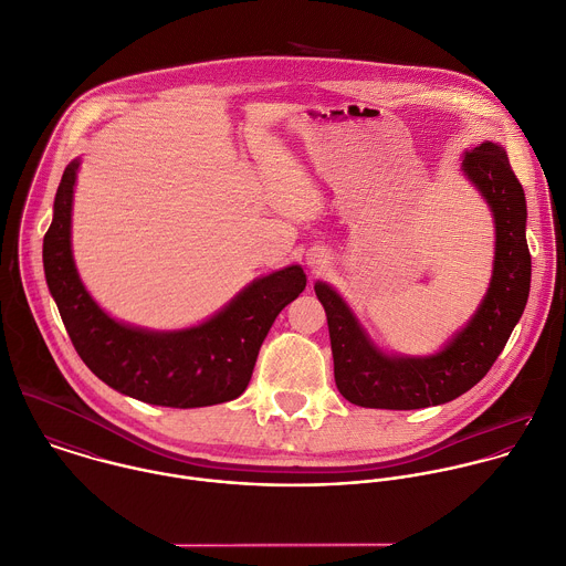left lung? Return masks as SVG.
<instances>
[{"label": "left lung", "mask_w": 566, "mask_h": 566, "mask_svg": "<svg viewBox=\"0 0 566 566\" xmlns=\"http://www.w3.org/2000/svg\"><path fill=\"white\" fill-rule=\"evenodd\" d=\"M465 178L488 202L494 229V269L472 319L434 355L410 357L379 348L348 302L326 282H315L328 319L335 384L361 408L419 410L448 403L474 388L503 353L523 317L532 286L527 247V200L507 151L494 140L463 154Z\"/></svg>", "instance_id": "left-lung-1"}]
</instances>
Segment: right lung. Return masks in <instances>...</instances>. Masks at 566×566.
Returning a JSON list of instances; mask_svg holds the SVG:
<instances>
[{"label": "right lung", "instance_id": "obj_1", "mask_svg": "<svg viewBox=\"0 0 566 566\" xmlns=\"http://www.w3.org/2000/svg\"><path fill=\"white\" fill-rule=\"evenodd\" d=\"M81 158L59 182L43 238V271L83 364L116 392L151 406L202 408L238 399L280 311L306 289L300 264L253 280L209 319L149 331L107 315L83 286L72 258V198Z\"/></svg>", "mask_w": 566, "mask_h": 566}]
</instances>
